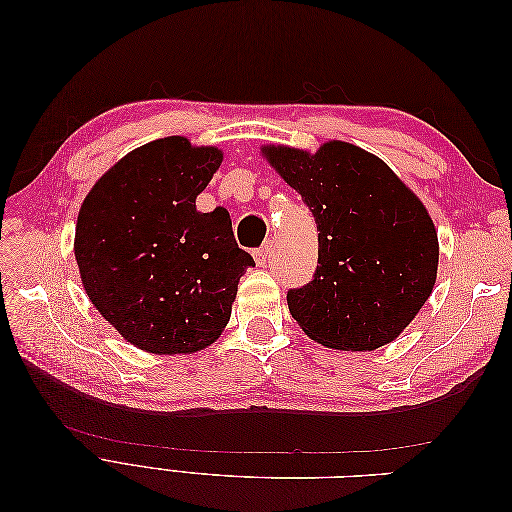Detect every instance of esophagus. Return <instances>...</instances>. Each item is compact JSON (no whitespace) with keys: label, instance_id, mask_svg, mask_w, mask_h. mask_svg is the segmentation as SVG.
Segmentation results:
<instances>
[{"label":"esophagus","instance_id":"obj_1","mask_svg":"<svg viewBox=\"0 0 512 512\" xmlns=\"http://www.w3.org/2000/svg\"><path fill=\"white\" fill-rule=\"evenodd\" d=\"M254 258H256V265L258 267H265L267 260H269V245L265 243L262 247H258V250L254 252Z\"/></svg>","mask_w":512,"mask_h":512}]
</instances>
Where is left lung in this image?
<instances>
[{
  "label": "left lung",
  "instance_id": "obj_1",
  "mask_svg": "<svg viewBox=\"0 0 512 512\" xmlns=\"http://www.w3.org/2000/svg\"><path fill=\"white\" fill-rule=\"evenodd\" d=\"M318 226L314 280L288 309L314 342L376 350L404 331L438 275V232L425 205L374 153L329 141L316 153L262 147Z\"/></svg>",
  "mask_w": 512,
  "mask_h": 512
}]
</instances>
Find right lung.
Masks as SVG:
<instances>
[{"label":"right lung","instance_id":"add662e5","mask_svg":"<svg viewBox=\"0 0 512 512\" xmlns=\"http://www.w3.org/2000/svg\"><path fill=\"white\" fill-rule=\"evenodd\" d=\"M222 158L183 136L158 138L108 168L81 205L74 256L87 297L145 352L211 346L254 267L224 207L196 211Z\"/></svg>","mask_w":512,"mask_h":512}]
</instances>
